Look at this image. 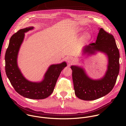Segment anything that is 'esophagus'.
I'll use <instances>...</instances> for the list:
<instances>
[{"mask_svg":"<svg viewBox=\"0 0 126 126\" xmlns=\"http://www.w3.org/2000/svg\"><path fill=\"white\" fill-rule=\"evenodd\" d=\"M66 60L69 64H71L74 62V59L72 57H68L66 58Z\"/></svg>","mask_w":126,"mask_h":126,"instance_id":"1","label":"esophagus"}]
</instances>
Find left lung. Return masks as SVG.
I'll use <instances>...</instances> for the list:
<instances>
[{
  "mask_svg": "<svg viewBox=\"0 0 126 126\" xmlns=\"http://www.w3.org/2000/svg\"><path fill=\"white\" fill-rule=\"evenodd\" d=\"M100 51L107 55L108 59L107 70L104 76L99 79H93L86 73L82 67L72 65V79L76 96L86 101L101 98L110 93L116 83L120 70V54L113 36L99 29L95 43L83 47V55L94 54Z\"/></svg>",
  "mask_w": 126,
  "mask_h": 126,
  "instance_id": "left-lung-1",
  "label": "left lung"
}]
</instances>
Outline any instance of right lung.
<instances>
[{
  "mask_svg": "<svg viewBox=\"0 0 126 126\" xmlns=\"http://www.w3.org/2000/svg\"><path fill=\"white\" fill-rule=\"evenodd\" d=\"M33 28L31 26L21 29L10 38L5 56V71L11 84L19 94L31 99H43L52 93L61 72L67 64L63 62L50 65L43 80L40 82L30 81L23 76L17 65L18 54L24 38V33Z\"/></svg>",
  "mask_w": 126,
  "mask_h": 126,
  "instance_id": "1",
  "label": "right lung"
}]
</instances>
